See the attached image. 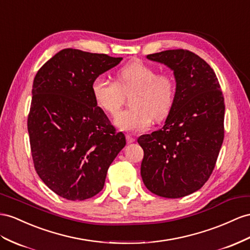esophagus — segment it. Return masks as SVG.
I'll list each match as a JSON object with an SVG mask.
<instances>
[{
    "label": "esophagus",
    "mask_w": 250,
    "mask_h": 250,
    "mask_svg": "<svg viewBox=\"0 0 250 250\" xmlns=\"http://www.w3.org/2000/svg\"><path fill=\"white\" fill-rule=\"evenodd\" d=\"M125 138H126V143H127V144H132V143L135 142V138H134V137L131 136V135H129V134H127V135L125 136Z\"/></svg>",
    "instance_id": "obj_1"
}]
</instances>
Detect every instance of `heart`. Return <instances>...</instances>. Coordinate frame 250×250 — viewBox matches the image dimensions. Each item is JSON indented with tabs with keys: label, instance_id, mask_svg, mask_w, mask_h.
Here are the masks:
<instances>
[{
	"label": "heart",
	"instance_id": "b5f03b06",
	"mask_svg": "<svg viewBox=\"0 0 250 250\" xmlns=\"http://www.w3.org/2000/svg\"><path fill=\"white\" fill-rule=\"evenodd\" d=\"M93 99L100 110L114 116L131 95L129 110L120 112L115 125L126 132L145 131L152 120H164L169 116L176 99V81L168 73L157 74L155 67L142 60H131L116 74V82L102 76L91 84Z\"/></svg>",
	"mask_w": 250,
	"mask_h": 250
}]
</instances>
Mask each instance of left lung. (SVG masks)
Masks as SVG:
<instances>
[{
	"label": "left lung",
	"mask_w": 250,
	"mask_h": 250,
	"mask_svg": "<svg viewBox=\"0 0 250 250\" xmlns=\"http://www.w3.org/2000/svg\"><path fill=\"white\" fill-rule=\"evenodd\" d=\"M146 58L173 70L176 99L162 129L137 139L144 150L140 173L152 193L183 197L201 189L215 167L224 140V96L213 69L190 50Z\"/></svg>",
	"instance_id": "8db88e82"
}]
</instances>
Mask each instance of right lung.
Returning a JSON list of instances; mask_svg holds the SVG:
<instances>
[{
  "label": "right lung",
  "instance_id": "1",
  "mask_svg": "<svg viewBox=\"0 0 250 250\" xmlns=\"http://www.w3.org/2000/svg\"><path fill=\"white\" fill-rule=\"evenodd\" d=\"M123 58L65 48L38 70L27 118L30 151L38 175L69 201L93 197L125 146L123 132L96 105L95 78Z\"/></svg>",
  "mask_w": 250,
  "mask_h": 250
}]
</instances>
